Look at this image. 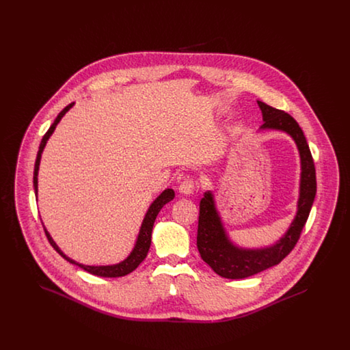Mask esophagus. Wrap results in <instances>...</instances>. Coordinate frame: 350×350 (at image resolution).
I'll return each instance as SVG.
<instances>
[{
    "label": "esophagus",
    "mask_w": 350,
    "mask_h": 350,
    "mask_svg": "<svg viewBox=\"0 0 350 350\" xmlns=\"http://www.w3.org/2000/svg\"><path fill=\"white\" fill-rule=\"evenodd\" d=\"M196 181L193 180V178H185L183 183H180V186H178V190H180V193L181 194H185V196H189V194H193V191H194V189H196Z\"/></svg>",
    "instance_id": "1"
}]
</instances>
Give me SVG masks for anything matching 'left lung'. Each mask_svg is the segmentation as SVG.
I'll return each instance as SVG.
<instances>
[{
	"label": "left lung",
	"mask_w": 350,
	"mask_h": 350,
	"mask_svg": "<svg viewBox=\"0 0 350 350\" xmlns=\"http://www.w3.org/2000/svg\"><path fill=\"white\" fill-rule=\"evenodd\" d=\"M257 103L264 118L261 130L284 131L295 140L298 146L301 161L298 213L288 231L275 245L264 250H243L234 247L228 240L217 215L213 194L210 191L204 193V197L200 203L197 247L202 260L220 277L230 280L247 278L269 267L278 265L297 245L317 196L315 164L298 122L290 114L274 109L261 100H257Z\"/></svg>",
	"instance_id": "left-lung-1"
}]
</instances>
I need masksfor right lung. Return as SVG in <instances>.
Instances as JSON below:
<instances>
[{
	"instance_id": "right-lung-1",
	"label": "right lung",
	"mask_w": 350,
	"mask_h": 350,
	"mask_svg": "<svg viewBox=\"0 0 350 350\" xmlns=\"http://www.w3.org/2000/svg\"><path fill=\"white\" fill-rule=\"evenodd\" d=\"M73 106V102L69 103L67 107H64L60 114L56 117L55 122L51 124L49 131L44 133L42 142H40V146H39V150H38V154H36V160H35V167H33V190H35V196H38V170H39V163H40V157H42V152L43 148L49 140L53 130L56 129L57 123L60 122V119L64 117V114L67 113L68 110ZM174 198V191L172 189H167L164 190L154 202L152 203L146 214V217L142 223V228H140V232L137 236V240H136V244H135V248H133L131 254L122 262H119L117 265H109V267H88V265H83V264H79L73 260H70L69 257H67L62 250H59V247L56 245V243L52 240V237L50 236V233L47 232V230L44 228V232L46 236L50 241L51 245L53 247V250H56L63 258H66L68 262L70 264H75V265H79V267L83 269L85 271L93 274V275H98V277H107V278H117V277H123V275H127L130 274L131 271H133L136 267H139L144 258L147 257L148 254V250L150 247V236H152V228H153V223L156 220L157 214L160 213V210L164 207V204H167V202Z\"/></svg>"
}]
</instances>
